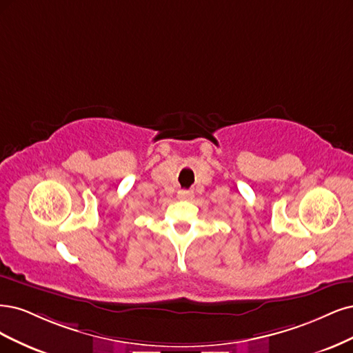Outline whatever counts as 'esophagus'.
<instances>
[{"label": "esophagus", "mask_w": 353, "mask_h": 353, "mask_svg": "<svg viewBox=\"0 0 353 353\" xmlns=\"http://www.w3.org/2000/svg\"><path fill=\"white\" fill-rule=\"evenodd\" d=\"M179 198L180 199H186V201L193 199V190H180L179 192Z\"/></svg>", "instance_id": "obj_1"}]
</instances>
